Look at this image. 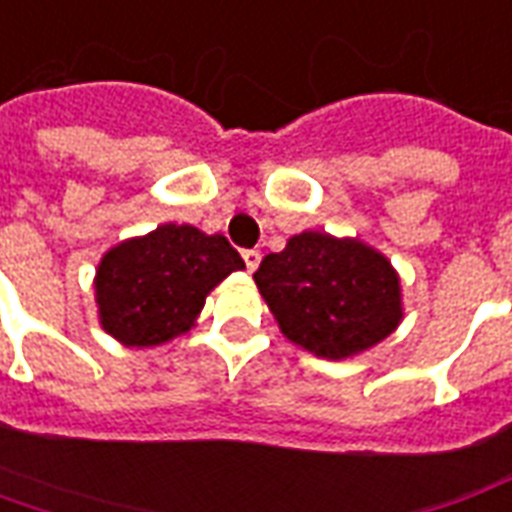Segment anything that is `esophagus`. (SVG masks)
I'll return each mask as SVG.
<instances>
[{
	"mask_svg": "<svg viewBox=\"0 0 512 512\" xmlns=\"http://www.w3.org/2000/svg\"><path fill=\"white\" fill-rule=\"evenodd\" d=\"M241 257H244V263H247V271L255 273L257 265H260V252H257V249H244Z\"/></svg>",
	"mask_w": 512,
	"mask_h": 512,
	"instance_id": "esophagus-1",
	"label": "esophagus"
}]
</instances>
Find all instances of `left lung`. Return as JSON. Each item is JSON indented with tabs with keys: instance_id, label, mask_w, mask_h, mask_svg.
Segmentation results:
<instances>
[{
	"instance_id": "1",
	"label": "left lung",
	"mask_w": 512,
	"mask_h": 512,
	"mask_svg": "<svg viewBox=\"0 0 512 512\" xmlns=\"http://www.w3.org/2000/svg\"><path fill=\"white\" fill-rule=\"evenodd\" d=\"M255 284L284 338L322 360L357 357L403 322L400 273L360 239L303 230L263 257Z\"/></svg>"
}]
</instances>
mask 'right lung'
<instances>
[{
	"instance_id": "1",
	"label": "right lung",
	"mask_w": 512,
	"mask_h": 512,
	"mask_svg": "<svg viewBox=\"0 0 512 512\" xmlns=\"http://www.w3.org/2000/svg\"><path fill=\"white\" fill-rule=\"evenodd\" d=\"M244 260L220 233L158 225L104 252L93 290L99 325L123 346H161L187 333L206 295Z\"/></svg>"
}]
</instances>
